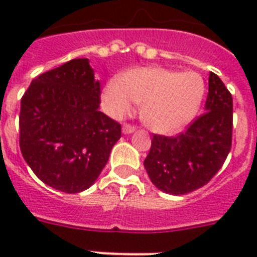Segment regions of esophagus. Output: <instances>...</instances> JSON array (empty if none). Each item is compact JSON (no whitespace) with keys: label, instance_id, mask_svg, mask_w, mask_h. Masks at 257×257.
<instances>
[{"label":"esophagus","instance_id":"esophagus-1","mask_svg":"<svg viewBox=\"0 0 257 257\" xmlns=\"http://www.w3.org/2000/svg\"><path fill=\"white\" fill-rule=\"evenodd\" d=\"M135 129H136V126H135V125H131V124L122 125V132H124L125 135H129V133L135 132Z\"/></svg>","mask_w":257,"mask_h":257}]
</instances>
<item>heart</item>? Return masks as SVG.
Masks as SVG:
<instances>
[{"mask_svg": "<svg viewBox=\"0 0 257 257\" xmlns=\"http://www.w3.org/2000/svg\"><path fill=\"white\" fill-rule=\"evenodd\" d=\"M205 93L203 77L193 70L181 72L145 66L113 78L105 85L102 100L114 117L141 104V120L153 132L175 133L195 117Z\"/></svg>", "mask_w": 257, "mask_h": 257, "instance_id": "heart-1", "label": "heart"}]
</instances>
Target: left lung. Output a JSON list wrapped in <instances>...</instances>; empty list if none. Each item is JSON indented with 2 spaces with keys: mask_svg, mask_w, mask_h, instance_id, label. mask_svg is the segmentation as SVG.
Instances as JSON below:
<instances>
[{
  "mask_svg": "<svg viewBox=\"0 0 257 257\" xmlns=\"http://www.w3.org/2000/svg\"><path fill=\"white\" fill-rule=\"evenodd\" d=\"M232 121V94L211 72L205 112L177 136L153 135L144 160L151 181L171 195H185L209 183L231 151Z\"/></svg>",
  "mask_w": 257,
  "mask_h": 257,
  "instance_id": "1",
  "label": "left lung"
}]
</instances>
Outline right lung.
<instances>
[{
    "label": "right lung",
    "mask_w": 257,
    "mask_h": 257,
    "mask_svg": "<svg viewBox=\"0 0 257 257\" xmlns=\"http://www.w3.org/2000/svg\"><path fill=\"white\" fill-rule=\"evenodd\" d=\"M101 88L88 58L36 77L21 98L20 149L46 185L85 191L108 163L121 125L98 110Z\"/></svg>",
    "instance_id": "right-lung-1"
}]
</instances>
